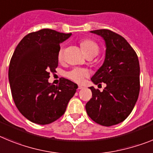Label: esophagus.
Wrapping results in <instances>:
<instances>
[{"label": "esophagus", "instance_id": "34e87169", "mask_svg": "<svg viewBox=\"0 0 153 153\" xmlns=\"http://www.w3.org/2000/svg\"><path fill=\"white\" fill-rule=\"evenodd\" d=\"M83 88H84V86H82V85L78 86V89H83Z\"/></svg>", "mask_w": 153, "mask_h": 153}]
</instances>
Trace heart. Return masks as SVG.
Returning a JSON list of instances; mask_svg holds the SVG:
<instances>
[{
  "mask_svg": "<svg viewBox=\"0 0 153 153\" xmlns=\"http://www.w3.org/2000/svg\"><path fill=\"white\" fill-rule=\"evenodd\" d=\"M80 45L82 51H84L86 56L87 55H95V56L99 51V47L98 44L91 39H83L81 41ZM64 51H65V49L63 48H61L58 51V58L59 61L63 59ZM66 76L73 82L82 83L85 80V78L88 76V71L84 68H75L71 71H68Z\"/></svg>",
  "mask_w": 153,
  "mask_h": 153,
  "instance_id": "heart-1",
  "label": "heart"
}]
</instances>
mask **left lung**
Returning <instances> with one entry per match:
<instances>
[{
	"mask_svg": "<svg viewBox=\"0 0 153 153\" xmlns=\"http://www.w3.org/2000/svg\"><path fill=\"white\" fill-rule=\"evenodd\" d=\"M105 42L103 65L91 77L95 85L106 84L103 91L90 87L92 98L85 105L88 116L104 126L122 123L132 112L140 89V68L138 56L128 42L108 30H91Z\"/></svg>",
	"mask_w": 153,
	"mask_h": 153,
	"instance_id": "8db88e82",
	"label": "left lung"
}]
</instances>
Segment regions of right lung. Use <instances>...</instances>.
<instances>
[{
	"label": "right lung",
	"instance_id": "right-lung-1",
	"mask_svg": "<svg viewBox=\"0 0 153 153\" xmlns=\"http://www.w3.org/2000/svg\"><path fill=\"white\" fill-rule=\"evenodd\" d=\"M71 33L42 30L23 38L10 59L8 78L16 107L34 123L47 125L65 111L78 85L62 78L58 85L48 82L50 71L58 67V51Z\"/></svg>",
	"mask_w": 153,
	"mask_h": 153
}]
</instances>
